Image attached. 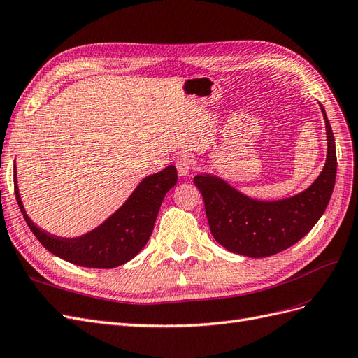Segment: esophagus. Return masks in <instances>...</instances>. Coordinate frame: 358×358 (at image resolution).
Instances as JSON below:
<instances>
[{
  "label": "esophagus",
  "instance_id": "34e87169",
  "mask_svg": "<svg viewBox=\"0 0 358 358\" xmlns=\"http://www.w3.org/2000/svg\"><path fill=\"white\" fill-rule=\"evenodd\" d=\"M176 169H178V175L179 176H188L189 173L192 171L194 169V161L191 157L188 155H180L178 159H176Z\"/></svg>",
  "mask_w": 358,
  "mask_h": 358
}]
</instances>
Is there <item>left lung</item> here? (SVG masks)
I'll return each mask as SVG.
<instances>
[{"instance_id": "obj_1", "label": "left lung", "mask_w": 358, "mask_h": 358, "mask_svg": "<svg viewBox=\"0 0 358 358\" xmlns=\"http://www.w3.org/2000/svg\"><path fill=\"white\" fill-rule=\"evenodd\" d=\"M327 158L320 176L296 196L263 201L245 196L221 178L201 173L194 178L215 241L230 252L251 258L275 255L297 243L318 222L330 201L336 180V145L326 110Z\"/></svg>"}]
</instances>
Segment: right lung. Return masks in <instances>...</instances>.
Returning <instances> with one entry per match:
<instances>
[{
  "label": "right lung",
  "mask_w": 358,
  "mask_h": 358,
  "mask_svg": "<svg viewBox=\"0 0 358 358\" xmlns=\"http://www.w3.org/2000/svg\"><path fill=\"white\" fill-rule=\"evenodd\" d=\"M176 182V167L169 166L155 175L146 176L121 208L96 229L79 237H58L38 229L27 215L20 200L15 167L16 200L29 230L53 255L91 268L122 266L142 251L152 234L161 203Z\"/></svg>",
  "instance_id": "obj_1"
}]
</instances>
